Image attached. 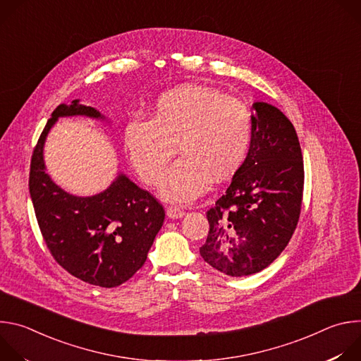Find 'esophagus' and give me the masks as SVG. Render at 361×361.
I'll list each match as a JSON object with an SVG mask.
<instances>
[{
  "mask_svg": "<svg viewBox=\"0 0 361 361\" xmlns=\"http://www.w3.org/2000/svg\"><path fill=\"white\" fill-rule=\"evenodd\" d=\"M183 216H184V212L181 209L176 207V205H174V207H173V205H171V207H167V217L169 219L177 220V219H181Z\"/></svg>",
  "mask_w": 361,
  "mask_h": 361,
  "instance_id": "34e87169",
  "label": "esophagus"
}]
</instances>
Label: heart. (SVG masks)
<instances>
[{
    "instance_id": "heart-1",
    "label": "heart",
    "mask_w": 361,
    "mask_h": 361,
    "mask_svg": "<svg viewBox=\"0 0 361 361\" xmlns=\"http://www.w3.org/2000/svg\"><path fill=\"white\" fill-rule=\"evenodd\" d=\"M251 128L241 101L217 88L190 84L164 92L148 121H130L123 142L131 164L151 185L161 181L177 145L181 159L169 170L160 197L190 202L209 190L212 180L221 183L241 167Z\"/></svg>"
}]
</instances>
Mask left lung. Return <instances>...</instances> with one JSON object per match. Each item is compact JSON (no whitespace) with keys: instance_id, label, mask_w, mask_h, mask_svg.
Segmentation results:
<instances>
[{"instance_id":"8db88e82","label":"left lung","mask_w":361,"mask_h":361,"mask_svg":"<svg viewBox=\"0 0 361 361\" xmlns=\"http://www.w3.org/2000/svg\"><path fill=\"white\" fill-rule=\"evenodd\" d=\"M251 142L230 187L207 212L210 231L200 254L213 269L244 277L269 267L300 217L304 169L291 121L269 102L252 104Z\"/></svg>"}]
</instances>
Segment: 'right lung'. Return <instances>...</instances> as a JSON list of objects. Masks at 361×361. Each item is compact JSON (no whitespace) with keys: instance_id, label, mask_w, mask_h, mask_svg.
Listing matches in <instances>:
<instances>
[{"instance_id":"add662e5","label":"right lung","mask_w":361,"mask_h":361,"mask_svg":"<svg viewBox=\"0 0 361 361\" xmlns=\"http://www.w3.org/2000/svg\"><path fill=\"white\" fill-rule=\"evenodd\" d=\"M84 116L107 121L80 99L60 104L47 121L30 170V195L48 250L74 277L99 287H117L145 263L147 254L164 223L163 205L124 173L98 194L67 192L47 174L44 145L59 118Z\"/></svg>"}]
</instances>
